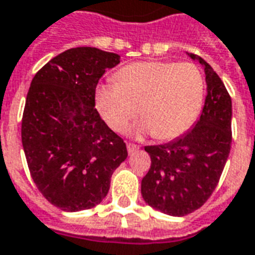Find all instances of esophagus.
<instances>
[{"label":"esophagus","mask_w":255,"mask_h":255,"mask_svg":"<svg viewBox=\"0 0 255 255\" xmlns=\"http://www.w3.org/2000/svg\"><path fill=\"white\" fill-rule=\"evenodd\" d=\"M139 149V146L138 144H135V143H127V150H128V153L129 154H132V153H135L136 150Z\"/></svg>","instance_id":"obj_1"}]
</instances>
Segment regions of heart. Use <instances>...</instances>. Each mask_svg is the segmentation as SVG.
Instances as JSON below:
<instances>
[{"label": "heart", "mask_w": 255, "mask_h": 255, "mask_svg": "<svg viewBox=\"0 0 255 255\" xmlns=\"http://www.w3.org/2000/svg\"><path fill=\"white\" fill-rule=\"evenodd\" d=\"M206 84L202 72L190 63L140 61L122 68L95 90V105L106 124L117 132L138 116L139 132L158 140L179 138L202 111Z\"/></svg>", "instance_id": "1"}]
</instances>
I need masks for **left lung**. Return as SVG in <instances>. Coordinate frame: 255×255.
<instances>
[{"label":"left lung","mask_w":255,"mask_h":255,"mask_svg":"<svg viewBox=\"0 0 255 255\" xmlns=\"http://www.w3.org/2000/svg\"><path fill=\"white\" fill-rule=\"evenodd\" d=\"M206 98L195 127L169 143L146 146L151 165L142 179V197L151 208L186 216L208 201L219 184L232 142V104L223 80L203 58Z\"/></svg>","instance_id":"8db88e82"}]
</instances>
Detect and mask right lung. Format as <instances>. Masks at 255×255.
<instances>
[{
    "label": "right lung",
    "instance_id": "right-lung-1",
    "mask_svg": "<svg viewBox=\"0 0 255 255\" xmlns=\"http://www.w3.org/2000/svg\"><path fill=\"white\" fill-rule=\"evenodd\" d=\"M120 56L73 47L52 58L31 82L21 142L31 177L49 202L65 212L94 208L127 146L95 109V89Z\"/></svg>",
    "mask_w": 255,
    "mask_h": 255
}]
</instances>
